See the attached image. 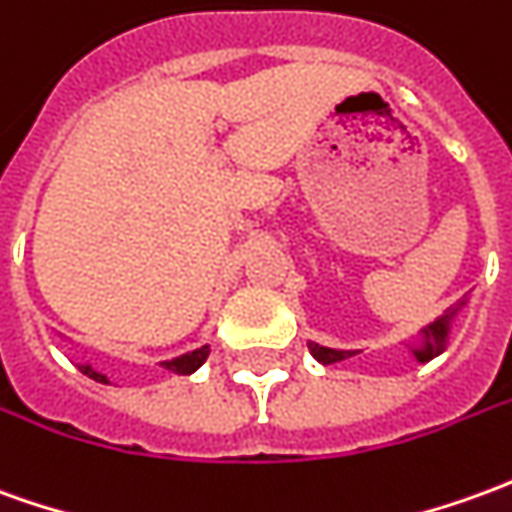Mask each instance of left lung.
<instances>
[{
  "instance_id": "left-lung-1",
  "label": "left lung",
  "mask_w": 512,
  "mask_h": 512,
  "mask_svg": "<svg viewBox=\"0 0 512 512\" xmlns=\"http://www.w3.org/2000/svg\"><path fill=\"white\" fill-rule=\"evenodd\" d=\"M468 305V296H463L457 305H452L449 310H443L441 316L432 318L430 324H424L421 330L407 335L405 341H399L402 346H407L418 363H430L432 357H438L446 352L449 346V338H452V327H455V318L460 316V310ZM307 349L310 355L316 357L321 366H332V363H341V360H349V357L360 355L363 349H332V346H321L316 341H307Z\"/></svg>"
}]
</instances>
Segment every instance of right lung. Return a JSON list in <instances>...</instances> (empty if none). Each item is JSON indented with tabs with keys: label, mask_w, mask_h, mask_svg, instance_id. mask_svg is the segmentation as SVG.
Wrapping results in <instances>:
<instances>
[{
	"label": "right lung",
	"mask_w": 512,
	"mask_h": 512,
	"mask_svg": "<svg viewBox=\"0 0 512 512\" xmlns=\"http://www.w3.org/2000/svg\"><path fill=\"white\" fill-rule=\"evenodd\" d=\"M57 338H63V341H69L66 335H60L57 332ZM207 355H210V346H199V349H191V352H185V355H177V357H169V360H160L157 366L163 368V371H171V374H194L196 368L202 366L207 360ZM77 368H80L85 377H91L94 382H102V385H110V380H107V374H102V371H96L94 366H91V360H82V363H77Z\"/></svg>",
	"instance_id": "add662e5"
}]
</instances>
